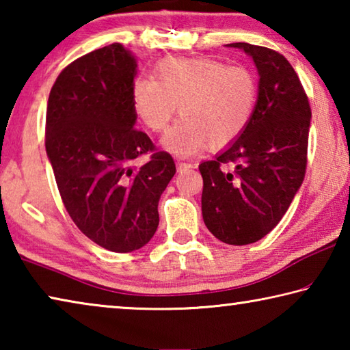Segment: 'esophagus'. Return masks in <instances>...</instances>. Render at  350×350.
<instances>
[{
  "mask_svg": "<svg viewBox=\"0 0 350 350\" xmlns=\"http://www.w3.org/2000/svg\"><path fill=\"white\" fill-rule=\"evenodd\" d=\"M191 168H194V165L193 163H185V162H177V170L180 171H187V170H191Z\"/></svg>",
  "mask_w": 350,
  "mask_h": 350,
  "instance_id": "34e87169",
  "label": "esophagus"
}]
</instances>
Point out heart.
I'll list each match as a JSON object with an SVG mask.
<instances>
[{
  "label": "heart",
  "mask_w": 350,
  "mask_h": 350,
  "mask_svg": "<svg viewBox=\"0 0 350 350\" xmlns=\"http://www.w3.org/2000/svg\"><path fill=\"white\" fill-rule=\"evenodd\" d=\"M133 109L151 133H163L177 106L182 117L165 134L162 148L188 159L206 146L224 148L250 123L258 81L250 69L211 58H167L151 77L135 79Z\"/></svg>",
  "instance_id": "obj_1"
}]
</instances>
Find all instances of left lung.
Segmentation results:
<instances>
[{"label": "left lung", "mask_w": 350, "mask_h": 350, "mask_svg": "<svg viewBox=\"0 0 350 350\" xmlns=\"http://www.w3.org/2000/svg\"><path fill=\"white\" fill-rule=\"evenodd\" d=\"M227 46L252 57L258 100L244 133L199 165L202 216L219 241L247 245L276 227L304 180L312 112L298 75L281 54L248 43Z\"/></svg>", "instance_id": "1"}]
</instances>
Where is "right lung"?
<instances>
[{"label":"right lung","instance_id":"right-lung-1","mask_svg":"<svg viewBox=\"0 0 350 350\" xmlns=\"http://www.w3.org/2000/svg\"><path fill=\"white\" fill-rule=\"evenodd\" d=\"M137 60L120 43L77 58L52 86L46 152L69 216L88 238L116 253L139 250L156 233L159 199L176 174L168 152L142 167L154 145L134 128Z\"/></svg>","mask_w":350,"mask_h":350}]
</instances>
